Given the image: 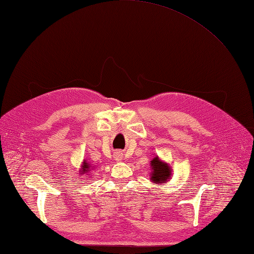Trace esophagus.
I'll return each mask as SVG.
<instances>
[{
    "label": "esophagus",
    "mask_w": 254,
    "mask_h": 254,
    "mask_svg": "<svg viewBox=\"0 0 254 254\" xmlns=\"http://www.w3.org/2000/svg\"><path fill=\"white\" fill-rule=\"evenodd\" d=\"M122 159V153L120 151H118L117 153H115V160H121Z\"/></svg>",
    "instance_id": "34e87169"
}]
</instances>
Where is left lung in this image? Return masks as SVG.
Here are the masks:
<instances>
[{"instance_id": "1", "label": "left lung", "mask_w": 254, "mask_h": 254, "mask_svg": "<svg viewBox=\"0 0 254 254\" xmlns=\"http://www.w3.org/2000/svg\"><path fill=\"white\" fill-rule=\"evenodd\" d=\"M150 181L156 184H163L170 181L173 177L172 168L168 163L161 160L158 156H156L150 161Z\"/></svg>"}]
</instances>
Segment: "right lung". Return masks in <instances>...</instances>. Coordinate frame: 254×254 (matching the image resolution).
<instances>
[{"mask_svg": "<svg viewBox=\"0 0 254 254\" xmlns=\"http://www.w3.org/2000/svg\"><path fill=\"white\" fill-rule=\"evenodd\" d=\"M94 168H95V167L92 166L86 159H83L82 163H81V165H80L79 173H80L81 175H86L84 177H86V178H89V177H90V174H91L90 172H91V171H93ZM81 175H80V176H81Z\"/></svg>", "mask_w": 254, "mask_h": 254, "instance_id": "right-lung-1", "label": "right lung"}]
</instances>
